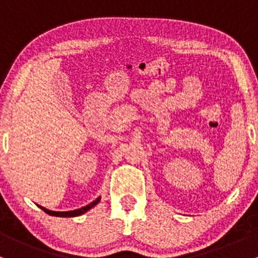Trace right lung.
Listing matches in <instances>:
<instances>
[{"mask_svg":"<svg viewBox=\"0 0 258 258\" xmlns=\"http://www.w3.org/2000/svg\"><path fill=\"white\" fill-rule=\"evenodd\" d=\"M100 200H101V197H98L97 200H95L93 202H91V204L87 205V206L81 207V209L75 210V211H66V212H56V211H49V210L45 209V207H42V206H38V207H40L41 210H43L46 213H48V215H51V216H57V217H76V216L83 215V213L87 212L88 210L92 209L93 206H96V205L100 202Z\"/></svg>","mask_w":258,"mask_h":258,"instance_id":"1","label":"right lung"}]
</instances>
